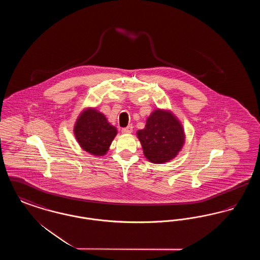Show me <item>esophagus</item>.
<instances>
[{"label":"esophagus","mask_w":260,"mask_h":260,"mask_svg":"<svg viewBox=\"0 0 260 260\" xmlns=\"http://www.w3.org/2000/svg\"><path fill=\"white\" fill-rule=\"evenodd\" d=\"M122 133L124 135H129L133 133V125H127L126 127L122 128Z\"/></svg>","instance_id":"esophagus-1"}]
</instances>
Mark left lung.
Wrapping results in <instances>:
<instances>
[{
	"label": "left lung",
	"instance_id": "1",
	"mask_svg": "<svg viewBox=\"0 0 260 260\" xmlns=\"http://www.w3.org/2000/svg\"><path fill=\"white\" fill-rule=\"evenodd\" d=\"M145 158L154 164L174 159L185 142L184 129L169 110L157 108L147 118L145 127L137 132Z\"/></svg>",
	"mask_w": 260,
	"mask_h": 260
}]
</instances>
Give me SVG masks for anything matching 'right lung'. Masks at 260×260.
<instances>
[{"label": "right lung", "instance_id": "obj_1", "mask_svg": "<svg viewBox=\"0 0 260 260\" xmlns=\"http://www.w3.org/2000/svg\"><path fill=\"white\" fill-rule=\"evenodd\" d=\"M74 135L82 149L94 156H103L109 150L117 128L101 112L87 108L80 114L74 126Z\"/></svg>", "mask_w": 260, "mask_h": 260}]
</instances>
